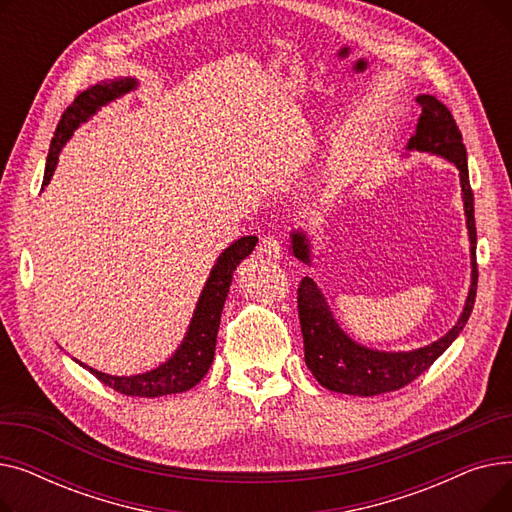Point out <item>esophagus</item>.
I'll list each match as a JSON object with an SVG mask.
<instances>
[{
  "label": "esophagus",
  "mask_w": 512,
  "mask_h": 512,
  "mask_svg": "<svg viewBox=\"0 0 512 512\" xmlns=\"http://www.w3.org/2000/svg\"><path fill=\"white\" fill-rule=\"evenodd\" d=\"M263 257L267 259H280L282 257V242L278 236H263L259 242V249H257Z\"/></svg>",
  "instance_id": "esophagus-1"
}]
</instances>
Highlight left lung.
Returning a JSON list of instances; mask_svg holds the SVG:
<instances>
[{
	"label": "left lung",
	"mask_w": 512,
	"mask_h": 512,
	"mask_svg": "<svg viewBox=\"0 0 512 512\" xmlns=\"http://www.w3.org/2000/svg\"><path fill=\"white\" fill-rule=\"evenodd\" d=\"M417 103L421 105V116L415 134L409 139L407 149L440 155L459 168L467 230L471 240L473 270L469 297L465 301L459 321H456L448 334H444L432 344L415 348V351L386 353L373 351V348H367L355 342L348 334H344L317 284L309 276L303 278L299 284L297 303L305 344V363L315 375V380L332 392L353 396H375L405 388L407 384L417 380L425 369H429V365H434V361L456 340V336L463 332L473 311L477 292V232L463 134L459 126H456L448 107L434 95H419ZM290 249L294 257L301 259L303 263H311V247L305 232L294 230L290 234Z\"/></svg>",
	"instance_id": "1"
}]
</instances>
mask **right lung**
I'll return each instance as SVG.
<instances>
[{"mask_svg":"<svg viewBox=\"0 0 512 512\" xmlns=\"http://www.w3.org/2000/svg\"><path fill=\"white\" fill-rule=\"evenodd\" d=\"M137 85H139L137 80L124 76L114 80H103V83L93 85L74 97V101L62 114L56 134H53L51 139L41 188L49 184L53 170L58 166V155L62 147L72 139L74 130L83 122H87L97 110H101L103 105L122 97L124 93H130L132 89H137ZM255 245H257V236H242L234 240L232 245L218 257L201 290L191 326H188V332L182 344L176 348V353L166 363H161L159 367L139 375H110V373H101L85 363L80 365H83L87 371H91L101 384L110 386L112 390L126 396L155 398V396L186 392L193 386H197L213 363L215 338H218L220 317L230 292L232 274L236 270V265L247 255H251Z\"/></svg>","mask_w":512,"mask_h":512,"instance_id":"1","label":"right lung"}]
</instances>
